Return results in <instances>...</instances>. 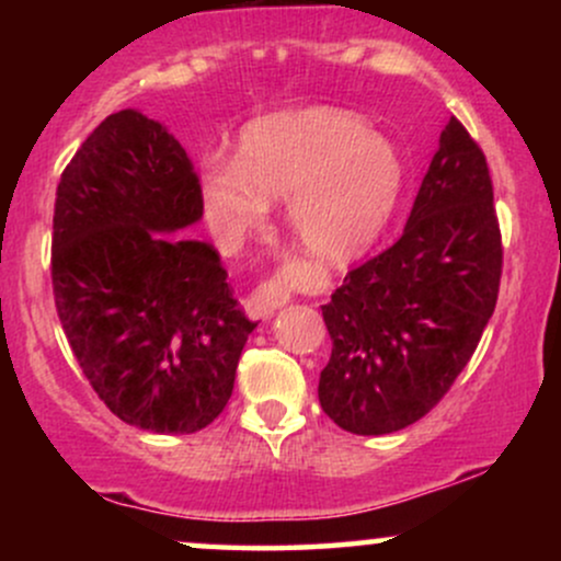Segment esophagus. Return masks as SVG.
I'll use <instances>...</instances> for the list:
<instances>
[{
	"label": "esophagus",
	"instance_id": "esophagus-1",
	"mask_svg": "<svg viewBox=\"0 0 561 561\" xmlns=\"http://www.w3.org/2000/svg\"><path fill=\"white\" fill-rule=\"evenodd\" d=\"M300 285V276L293 268H279L268 279H263L244 300V311L250 319H272L276 308H282L293 298L295 287Z\"/></svg>",
	"mask_w": 561,
	"mask_h": 561
}]
</instances>
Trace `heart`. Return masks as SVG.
Listing matches in <instances>:
<instances>
[{"label": "heart", "instance_id": "heart-1", "mask_svg": "<svg viewBox=\"0 0 561 561\" xmlns=\"http://www.w3.org/2000/svg\"><path fill=\"white\" fill-rule=\"evenodd\" d=\"M403 165L382 134L334 107L274 113L242 131L240 156L210 152L199 197L210 229L227 244L266 221L287 199V227L306 253L345 261L377 240L396 210Z\"/></svg>", "mask_w": 561, "mask_h": 561}]
</instances>
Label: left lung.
<instances>
[{
	"label": "left lung",
	"mask_w": 561,
	"mask_h": 561,
	"mask_svg": "<svg viewBox=\"0 0 561 561\" xmlns=\"http://www.w3.org/2000/svg\"><path fill=\"white\" fill-rule=\"evenodd\" d=\"M493 182L478 141L450 115L405 229L321 306L332 337L324 414L356 435L420 422L472 358L499 300Z\"/></svg>",
	"instance_id": "1"
}]
</instances>
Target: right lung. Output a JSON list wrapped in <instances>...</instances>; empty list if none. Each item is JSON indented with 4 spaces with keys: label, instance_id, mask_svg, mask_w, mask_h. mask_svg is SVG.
<instances>
[{
    "label": "right lung",
    "instance_id": "right-lung-1",
    "mask_svg": "<svg viewBox=\"0 0 561 561\" xmlns=\"http://www.w3.org/2000/svg\"><path fill=\"white\" fill-rule=\"evenodd\" d=\"M199 218L192 160L137 111L107 115L57 184V317L100 401L147 433L208 427L255 330L214 244L169 237Z\"/></svg>",
    "mask_w": 561,
    "mask_h": 561
}]
</instances>
